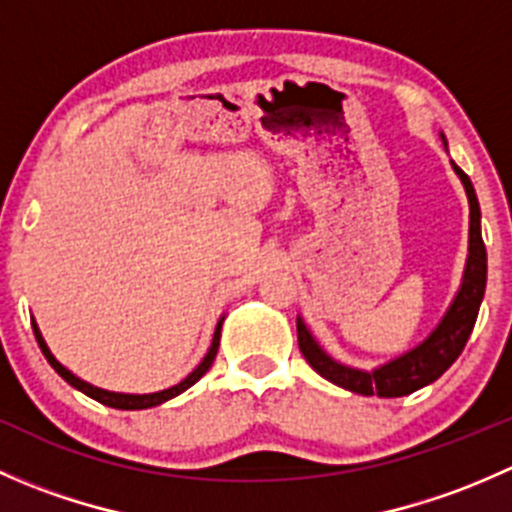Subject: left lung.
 <instances>
[{
    "label": "left lung",
    "mask_w": 512,
    "mask_h": 512,
    "mask_svg": "<svg viewBox=\"0 0 512 512\" xmlns=\"http://www.w3.org/2000/svg\"><path fill=\"white\" fill-rule=\"evenodd\" d=\"M441 141L448 148L446 136H441ZM451 165L458 178H461L463 188H466L468 208H471V215H468V257L456 297L451 299L448 309L443 312L441 322L433 327V332L421 344H416L414 349H409V352L401 356H394V359L376 366V369H356V366L342 364V361L324 352L322 344L314 339V334L304 324V319L297 317L299 352L304 354V359L309 361V366L319 376L342 386V389L352 391V394L381 396V399L414 394L423 386L433 384L461 356L468 337H471L480 302H483L485 294L488 255H485L483 235H480V205L476 198V188H473L471 178L453 160Z\"/></svg>",
    "instance_id": "1"
}]
</instances>
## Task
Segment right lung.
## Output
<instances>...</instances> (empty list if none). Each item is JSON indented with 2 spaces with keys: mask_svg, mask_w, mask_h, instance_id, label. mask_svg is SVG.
<instances>
[{
  "mask_svg": "<svg viewBox=\"0 0 512 512\" xmlns=\"http://www.w3.org/2000/svg\"><path fill=\"white\" fill-rule=\"evenodd\" d=\"M223 322H225V317H220L218 327H215V334H213V344H210L208 354L203 356V361H200V364L195 366V369L190 371V374L185 376V379L180 381V384L170 386V389L156 391V394H121V391H106V389H98V386L89 384V381L79 379V376H76L74 371H69V369H66L64 364H61V361H56V356L51 354V349H49V347H46L44 337H41V332H39V327H36L34 319H32V327H34V334H36V342H39V347H41V354L46 356V361H49V364H51V369H54L56 374H59L61 379L66 381V384H71V386H74V389H79L81 394L91 396V399L98 401V404L111 406V409L141 411V409H153V406H160V404H165V401L175 399V396L183 394L185 389H190V386H193L195 381H198L200 376H203L205 371L210 369V366H213L215 354H218V347H220V329H223Z\"/></svg>",
  "mask_w": 512,
  "mask_h": 512,
  "instance_id": "1",
  "label": "right lung"
}]
</instances>
